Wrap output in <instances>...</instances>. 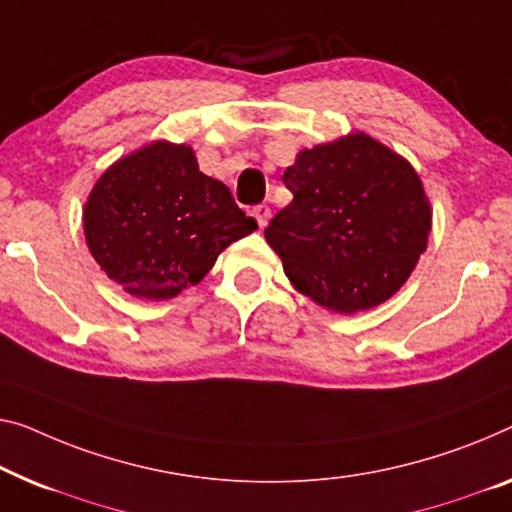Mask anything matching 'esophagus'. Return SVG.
<instances>
[{
  "instance_id": "34e87169",
  "label": "esophagus",
  "mask_w": 512,
  "mask_h": 512,
  "mask_svg": "<svg viewBox=\"0 0 512 512\" xmlns=\"http://www.w3.org/2000/svg\"><path fill=\"white\" fill-rule=\"evenodd\" d=\"M250 213H253V218L257 220L259 227H264L271 218V209L266 207V204H257V207H253V211H250Z\"/></svg>"
}]
</instances>
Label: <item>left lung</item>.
<instances>
[{
    "mask_svg": "<svg viewBox=\"0 0 512 512\" xmlns=\"http://www.w3.org/2000/svg\"><path fill=\"white\" fill-rule=\"evenodd\" d=\"M294 195L264 230L301 294L352 315L398 292L427 248L432 211L407 160L370 135L317 144L282 174Z\"/></svg>",
    "mask_w": 512,
    "mask_h": 512,
    "instance_id": "8db88e82",
    "label": "left lung"
}]
</instances>
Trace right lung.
<instances>
[{"label":"right lung","mask_w":512,"mask_h":512,"mask_svg":"<svg viewBox=\"0 0 512 512\" xmlns=\"http://www.w3.org/2000/svg\"><path fill=\"white\" fill-rule=\"evenodd\" d=\"M255 230L186 144L154 142L117 160L85 204L91 255L140 299H172L197 285L232 241Z\"/></svg>","instance_id":"obj_1"}]
</instances>
